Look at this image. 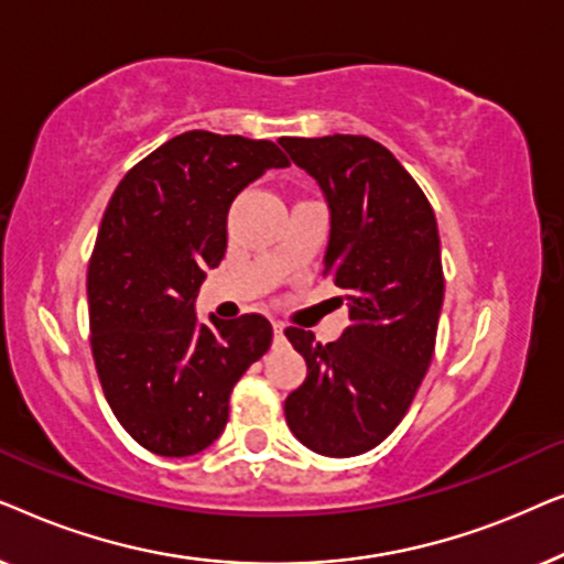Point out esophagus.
Segmentation results:
<instances>
[{
	"label": "esophagus",
	"instance_id": "esophagus-1",
	"mask_svg": "<svg viewBox=\"0 0 564 564\" xmlns=\"http://www.w3.org/2000/svg\"><path fill=\"white\" fill-rule=\"evenodd\" d=\"M272 328H274V338L284 336V323L282 321H272Z\"/></svg>",
	"mask_w": 564,
	"mask_h": 564
}]
</instances>
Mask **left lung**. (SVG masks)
Masks as SVG:
<instances>
[{
    "label": "left lung",
    "instance_id": "8db88e82",
    "mask_svg": "<svg viewBox=\"0 0 564 564\" xmlns=\"http://www.w3.org/2000/svg\"><path fill=\"white\" fill-rule=\"evenodd\" d=\"M280 145L326 197L323 274L349 305L338 341L284 330L307 365L284 419L307 449L357 457L403 421L434 357L444 303L436 218L413 176L372 138H280Z\"/></svg>",
    "mask_w": 564,
    "mask_h": 564
}]
</instances>
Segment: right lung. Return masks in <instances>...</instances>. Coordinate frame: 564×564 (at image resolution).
Returning a JSON list of instances; mask_svg holds the SVG:
<instances>
[{
	"label": "right lung",
	"mask_w": 564,
	"mask_h": 564,
	"mask_svg": "<svg viewBox=\"0 0 564 564\" xmlns=\"http://www.w3.org/2000/svg\"><path fill=\"white\" fill-rule=\"evenodd\" d=\"M284 166L272 141L189 130L138 161L107 205L87 274L91 354L115 419L153 454L207 449L272 344L264 315L199 323L195 300L226 257L230 203Z\"/></svg>",
	"instance_id": "obj_1"
}]
</instances>
